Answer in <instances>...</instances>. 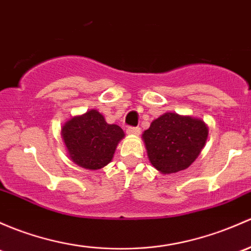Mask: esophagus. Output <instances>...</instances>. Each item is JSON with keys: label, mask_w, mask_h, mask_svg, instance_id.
<instances>
[{"label": "esophagus", "mask_w": 251, "mask_h": 251, "mask_svg": "<svg viewBox=\"0 0 251 251\" xmlns=\"http://www.w3.org/2000/svg\"><path fill=\"white\" fill-rule=\"evenodd\" d=\"M126 132H127V134H130V136H138V134L141 133V128L139 127H127Z\"/></svg>", "instance_id": "1"}]
</instances>
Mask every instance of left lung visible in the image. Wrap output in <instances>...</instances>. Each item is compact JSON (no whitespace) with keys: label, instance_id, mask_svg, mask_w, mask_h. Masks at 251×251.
I'll use <instances>...</instances> for the list:
<instances>
[{"label":"left lung","instance_id":"left-lung-1","mask_svg":"<svg viewBox=\"0 0 251 251\" xmlns=\"http://www.w3.org/2000/svg\"><path fill=\"white\" fill-rule=\"evenodd\" d=\"M208 132L202 119L167 112L152 120L142 138L152 167L172 174L186 170L199 157Z\"/></svg>","mask_w":251,"mask_h":251}]
</instances>
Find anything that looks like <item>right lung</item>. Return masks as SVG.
Masks as SVG:
<instances>
[{"instance_id": "obj_1", "label": "right lung", "mask_w": 251, "mask_h": 251, "mask_svg": "<svg viewBox=\"0 0 251 251\" xmlns=\"http://www.w3.org/2000/svg\"><path fill=\"white\" fill-rule=\"evenodd\" d=\"M61 136L70 159L79 167L96 171L112 161L125 133L120 126L108 124L99 110L90 109L68 119Z\"/></svg>"}]
</instances>
